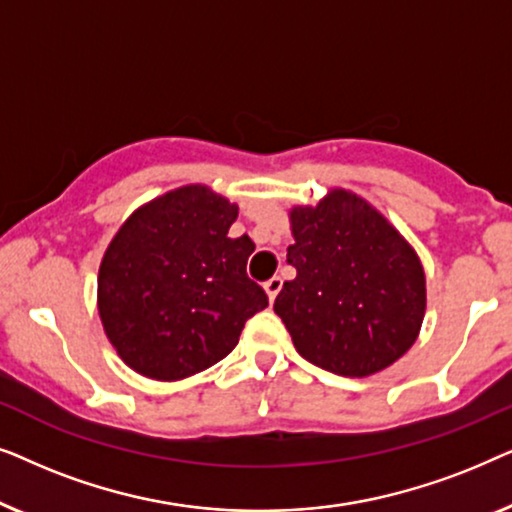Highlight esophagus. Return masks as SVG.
<instances>
[{
  "mask_svg": "<svg viewBox=\"0 0 512 512\" xmlns=\"http://www.w3.org/2000/svg\"><path fill=\"white\" fill-rule=\"evenodd\" d=\"M265 291H268V298L275 300L277 293L282 291V277H272L265 282Z\"/></svg>",
  "mask_w": 512,
  "mask_h": 512,
  "instance_id": "1",
  "label": "esophagus"
}]
</instances>
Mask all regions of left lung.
Instances as JSON below:
<instances>
[{
    "mask_svg": "<svg viewBox=\"0 0 512 512\" xmlns=\"http://www.w3.org/2000/svg\"><path fill=\"white\" fill-rule=\"evenodd\" d=\"M296 244L275 312L298 354L345 377L380 373L417 340L426 307L422 263L366 200L331 191L291 212Z\"/></svg>",
    "mask_w": 512,
    "mask_h": 512,
    "instance_id": "1",
    "label": "left lung"
}]
</instances>
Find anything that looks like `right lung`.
Masks as SVG:
<instances>
[{"mask_svg":"<svg viewBox=\"0 0 512 512\" xmlns=\"http://www.w3.org/2000/svg\"><path fill=\"white\" fill-rule=\"evenodd\" d=\"M237 207L205 186H184L137 209L100 265V317L137 373L181 380L233 352L268 293L247 275L256 244L230 240Z\"/></svg>","mask_w":512,"mask_h":512,"instance_id":"1","label":"right lung"}]
</instances>
